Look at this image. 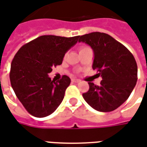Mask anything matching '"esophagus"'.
I'll list each match as a JSON object with an SVG mask.
<instances>
[{"instance_id": "esophagus-1", "label": "esophagus", "mask_w": 147, "mask_h": 147, "mask_svg": "<svg viewBox=\"0 0 147 147\" xmlns=\"http://www.w3.org/2000/svg\"><path fill=\"white\" fill-rule=\"evenodd\" d=\"M71 81L73 82V83H79L80 82V80H78V79H71Z\"/></svg>"}]
</instances>
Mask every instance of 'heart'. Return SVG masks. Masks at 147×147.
Listing matches in <instances>:
<instances>
[{
  "mask_svg": "<svg viewBox=\"0 0 147 147\" xmlns=\"http://www.w3.org/2000/svg\"><path fill=\"white\" fill-rule=\"evenodd\" d=\"M83 48H85V47H83V48H81V49H83Z\"/></svg>",
  "mask_w": 147,
  "mask_h": 147,
  "instance_id": "1",
  "label": "heart"
}]
</instances>
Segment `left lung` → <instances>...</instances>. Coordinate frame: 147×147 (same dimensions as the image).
Masks as SVG:
<instances>
[{
    "mask_svg": "<svg viewBox=\"0 0 147 147\" xmlns=\"http://www.w3.org/2000/svg\"><path fill=\"white\" fill-rule=\"evenodd\" d=\"M94 51L92 67L102 80L99 86L89 82L83 94L88 105L99 112L115 110L128 98L137 82L138 67L131 53L107 34L92 32L79 36Z\"/></svg>",
    "mask_w": 147,
    "mask_h": 147,
    "instance_id": "8db88e82",
    "label": "left lung"
}]
</instances>
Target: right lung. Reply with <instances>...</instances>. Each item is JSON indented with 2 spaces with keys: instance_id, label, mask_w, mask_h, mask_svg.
I'll use <instances>...</instances> for the list:
<instances>
[{
  "instance_id": "1",
  "label": "right lung",
  "mask_w": 147,
  "mask_h": 147,
  "mask_svg": "<svg viewBox=\"0 0 147 147\" xmlns=\"http://www.w3.org/2000/svg\"><path fill=\"white\" fill-rule=\"evenodd\" d=\"M78 39L79 36L42 35L23 45L15 55L9 74L11 87L26 110L34 117H47L63 101L70 78L63 76L55 81L48 74L53 67L62 64L65 53Z\"/></svg>"
}]
</instances>
